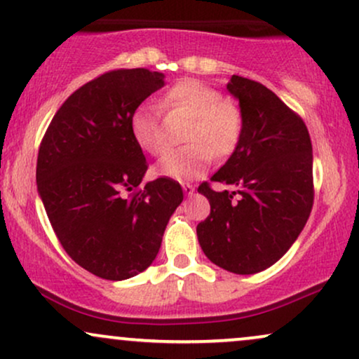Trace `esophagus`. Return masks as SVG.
Segmentation results:
<instances>
[{"instance_id": "obj_1", "label": "esophagus", "mask_w": 359, "mask_h": 359, "mask_svg": "<svg viewBox=\"0 0 359 359\" xmlns=\"http://www.w3.org/2000/svg\"><path fill=\"white\" fill-rule=\"evenodd\" d=\"M183 191L187 193L188 196H191L193 191H195V187H193V184H189V183H183Z\"/></svg>"}]
</instances>
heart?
<instances>
[{
	"mask_svg": "<svg viewBox=\"0 0 359 359\" xmlns=\"http://www.w3.org/2000/svg\"><path fill=\"white\" fill-rule=\"evenodd\" d=\"M164 104L183 109L193 121L187 130L189 144L168 151L156 166L159 176L171 180H193L212 163L213 154L225 158L237 149L243 130V117L222 92L196 79L181 80L164 94ZM130 134L146 153L158 156L166 147V139L158 112L141 105L130 116Z\"/></svg>",
	"mask_w": 359,
	"mask_h": 359,
	"instance_id": "obj_1",
	"label": "heart"
}]
</instances>
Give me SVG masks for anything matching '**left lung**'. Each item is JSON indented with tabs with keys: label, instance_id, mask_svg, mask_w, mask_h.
Here are the masks:
<instances>
[{
	"label": "left lung",
	"instance_id": "8db88e82",
	"mask_svg": "<svg viewBox=\"0 0 359 359\" xmlns=\"http://www.w3.org/2000/svg\"><path fill=\"white\" fill-rule=\"evenodd\" d=\"M243 130L237 149L198 193L210 215L196 226L205 255L225 271L250 276L280 259L296 242L314 203L313 144L297 112L271 88L231 75Z\"/></svg>",
	"mask_w": 359,
	"mask_h": 359
}]
</instances>
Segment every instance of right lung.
<instances>
[{"mask_svg": "<svg viewBox=\"0 0 359 359\" xmlns=\"http://www.w3.org/2000/svg\"><path fill=\"white\" fill-rule=\"evenodd\" d=\"M163 77L147 69L99 75L62 104L38 149V193L58 242L74 262L107 280L129 279L153 264L183 201L171 178L141 188L149 164L129 128Z\"/></svg>", "mask_w": 359, "mask_h": 359, "instance_id": "right-lung-1", "label": "right lung"}]
</instances>
